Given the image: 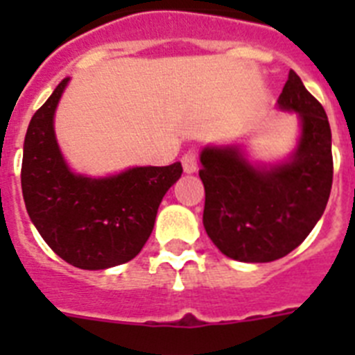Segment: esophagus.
<instances>
[{"instance_id":"34e87169","label":"esophagus","mask_w":355,"mask_h":355,"mask_svg":"<svg viewBox=\"0 0 355 355\" xmlns=\"http://www.w3.org/2000/svg\"><path fill=\"white\" fill-rule=\"evenodd\" d=\"M181 163H183V168L187 174H192L197 171V153L193 149L187 150L183 156H181Z\"/></svg>"}]
</instances>
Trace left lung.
<instances>
[{"mask_svg": "<svg viewBox=\"0 0 355 355\" xmlns=\"http://www.w3.org/2000/svg\"><path fill=\"white\" fill-rule=\"evenodd\" d=\"M277 105L297 112L302 121L299 147L288 163L252 167L236 147H206L200 155L206 233L236 261L284 258L311 233L331 196V126L324 106L295 71L288 74Z\"/></svg>", "mask_w": 355, "mask_h": 355, "instance_id": "8db88e82", "label": "left lung"}]
</instances>
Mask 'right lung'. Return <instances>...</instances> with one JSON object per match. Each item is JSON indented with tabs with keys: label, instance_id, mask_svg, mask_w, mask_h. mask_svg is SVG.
<instances>
[{
	"label": "right lung",
	"instance_id": "obj_1",
	"mask_svg": "<svg viewBox=\"0 0 355 355\" xmlns=\"http://www.w3.org/2000/svg\"><path fill=\"white\" fill-rule=\"evenodd\" d=\"M69 78L31 117L21 187L31 222L69 265L103 270L133 259L155 227L163 196L181 178L180 162L135 167L114 178L72 174L60 155L53 115Z\"/></svg>",
	"mask_w": 355,
	"mask_h": 355
}]
</instances>
